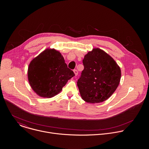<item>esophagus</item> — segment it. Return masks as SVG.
Masks as SVG:
<instances>
[{
  "instance_id": "1",
  "label": "esophagus",
  "mask_w": 149,
  "mask_h": 149,
  "mask_svg": "<svg viewBox=\"0 0 149 149\" xmlns=\"http://www.w3.org/2000/svg\"><path fill=\"white\" fill-rule=\"evenodd\" d=\"M73 72H74V74H75V76H76L78 74V71H77L76 69H74V70H73Z\"/></svg>"
}]
</instances>
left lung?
I'll use <instances>...</instances> for the list:
<instances>
[{
    "label": "left lung",
    "instance_id": "1",
    "mask_svg": "<svg viewBox=\"0 0 149 149\" xmlns=\"http://www.w3.org/2000/svg\"><path fill=\"white\" fill-rule=\"evenodd\" d=\"M83 63L84 68L77 83L82 99L90 103L106 100L119 84L120 67L109 54L99 48L89 52Z\"/></svg>",
    "mask_w": 149,
    "mask_h": 149
}]
</instances>
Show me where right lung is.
<instances>
[{
  "label": "right lung",
  "instance_id": "add662e5",
  "mask_svg": "<svg viewBox=\"0 0 149 149\" xmlns=\"http://www.w3.org/2000/svg\"><path fill=\"white\" fill-rule=\"evenodd\" d=\"M27 76L31 88L38 96L50 98L61 91L74 73L58 51L47 49L30 62Z\"/></svg>",
  "mask_w": 149,
  "mask_h": 149
}]
</instances>
